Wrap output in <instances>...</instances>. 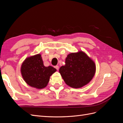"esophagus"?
Instances as JSON below:
<instances>
[{
  "label": "esophagus",
  "mask_w": 123,
  "mask_h": 123,
  "mask_svg": "<svg viewBox=\"0 0 123 123\" xmlns=\"http://www.w3.org/2000/svg\"><path fill=\"white\" fill-rule=\"evenodd\" d=\"M54 68L56 69V70H58V69H59V67H58V66H55V67H54Z\"/></svg>",
  "instance_id": "1"
}]
</instances>
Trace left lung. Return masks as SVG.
Returning <instances> with one entry per match:
<instances>
[{
    "label": "left lung",
    "mask_w": 123,
    "mask_h": 123,
    "mask_svg": "<svg viewBox=\"0 0 123 123\" xmlns=\"http://www.w3.org/2000/svg\"><path fill=\"white\" fill-rule=\"evenodd\" d=\"M65 63L59 71L66 84L71 87H82L90 82L94 75L95 63L82 51L69 54Z\"/></svg>",
    "instance_id": "8db88e82"
}]
</instances>
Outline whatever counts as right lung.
<instances>
[{
	"mask_svg": "<svg viewBox=\"0 0 123 123\" xmlns=\"http://www.w3.org/2000/svg\"><path fill=\"white\" fill-rule=\"evenodd\" d=\"M56 70L52 66L43 65L40 54L27 58L23 63L21 72L24 80L29 85L37 89L47 86L50 76Z\"/></svg>",
	"mask_w": 123,
	"mask_h": 123,
	"instance_id": "obj_1",
	"label": "right lung"
}]
</instances>
